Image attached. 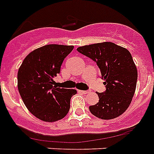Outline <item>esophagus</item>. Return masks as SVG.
Listing matches in <instances>:
<instances>
[{
    "label": "esophagus",
    "instance_id": "1",
    "mask_svg": "<svg viewBox=\"0 0 154 154\" xmlns=\"http://www.w3.org/2000/svg\"><path fill=\"white\" fill-rule=\"evenodd\" d=\"M80 92L83 93V94H88L89 93V91H80Z\"/></svg>",
    "mask_w": 154,
    "mask_h": 154
}]
</instances>
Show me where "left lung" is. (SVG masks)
Segmentation results:
<instances>
[{
  "mask_svg": "<svg viewBox=\"0 0 154 154\" xmlns=\"http://www.w3.org/2000/svg\"><path fill=\"white\" fill-rule=\"evenodd\" d=\"M77 51L96 62L106 87L97 92L99 101L90 106L91 113L104 120L120 116L130 105L137 85V67L130 51L112 42L85 45Z\"/></svg>",
  "mask_w": 154,
  "mask_h": 154,
  "instance_id": "obj_1",
  "label": "left lung"
}]
</instances>
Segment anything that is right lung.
Listing matches in <instances>:
<instances>
[{
  "instance_id": "add662e5",
  "label": "right lung",
  "mask_w": 154,
  "mask_h": 154,
  "mask_svg": "<svg viewBox=\"0 0 154 154\" xmlns=\"http://www.w3.org/2000/svg\"><path fill=\"white\" fill-rule=\"evenodd\" d=\"M73 48L71 45H44L28 54L19 67L17 87L20 97L28 110L42 121H59L69 111L71 98L77 91L57 87L54 78Z\"/></svg>"
}]
</instances>
